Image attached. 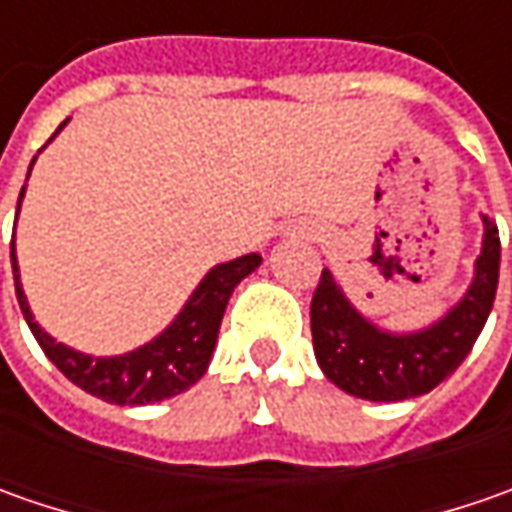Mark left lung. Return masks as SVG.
<instances>
[{"label":"left lung","instance_id":"obj_1","mask_svg":"<svg viewBox=\"0 0 512 512\" xmlns=\"http://www.w3.org/2000/svg\"><path fill=\"white\" fill-rule=\"evenodd\" d=\"M499 227L484 216L482 256L473 285L442 322L422 333L393 336L362 319L347 302L330 270H322L310 302L316 362L344 393L370 402H402L430 393L467 359L493 310L499 287Z\"/></svg>","mask_w":512,"mask_h":512}]
</instances>
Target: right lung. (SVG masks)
<instances>
[{"label": "right lung", "instance_id": "obj_1", "mask_svg": "<svg viewBox=\"0 0 512 512\" xmlns=\"http://www.w3.org/2000/svg\"><path fill=\"white\" fill-rule=\"evenodd\" d=\"M62 125H59V130H62ZM22 196H25V187L19 193V202H22ZM16 213H19V205H16ZM10 265H13L16 299H19V307L25 313V322H28L30 333L36 336V342L45 350L50 362L90 396H96L102 402L130 404L133 407V404L170 399V396L182 393L190 384H196L205 376L210 356H213V347H216L219 325H222V316H225V307L230 302V293L247 273H253L256 267L262 265V256L247 253L242 259H233V262L213 267L202 279V285L193 290L185 310L176 316V322L162 336H156L153 342L133 350V353L110 356V359H93V356L70 350L65 344L53 342L48 333L33 322L28 299H25L22 285H19L13 239H10Z\"/></svg>", "mask_w": 512, "mask_h": 512}]
</instances>
